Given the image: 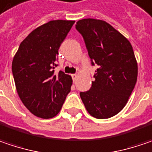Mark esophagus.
I'll return each instance as SVG.
<instances>
[{"mask_svg":"<svg viewBox=\"0 0 152 152\" xmlns=\"http://www.w3.org/2000/svg\"><path fill=\"white\" fill-rule=\"evenodd\" d=\"M72 80L75 82L76 80H77V78H78V75H77V74H72Z\"/></svg>","mask_w":152,"mask_h":152,"instance_id":"1","label":"esophagus"}]
</instances>
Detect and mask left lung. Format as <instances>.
Instances as JSON below:
<instances>
[{"mask_svg": "<svg viewBox=\"0 0 152 152\" xmlns=\"http://www.w3.org/2000/svg\"><path fill=\"white\" fill-rule=\"evenodd\" d=\"M75 26L84 37L91 64L98 66L91 89L80 92L82 102L91 116L112 117L125 107L137 81L133 47L106 21L80 19Z\"/></svg>", "mask_w": 152, "mask_h": 152, "instance_id": "left-lung-1", "label": "left lung"}]
</instances>
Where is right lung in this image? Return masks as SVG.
<instances>
[{
    "label": "right lung",
    "mask_w": 152,
    "mask_h": 152,
    "mask_svg": "<svg viewBox=\"0 0 152 152\" xmlns=\"http://www.w3.org/2000/svg\"><path fill=\"white\" fill-rule=\"evenodd\" d=\"M74 20H51L36 28L22 41L12 71L20 100L31 114L50 119L60 112L71 91L72 77L55 73L58 50Z\"/></svg>",
    "instance_id": "add662e5"
}]
</instances>
